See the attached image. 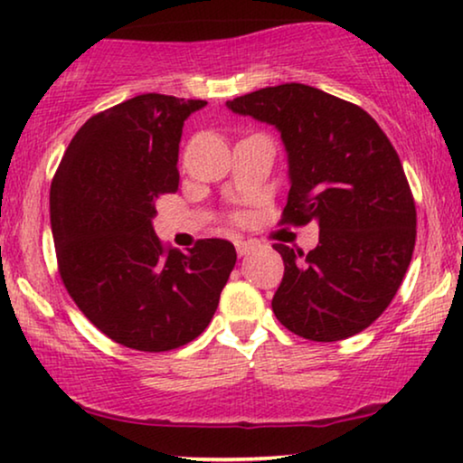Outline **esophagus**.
<instances>
[{
	"mask_svg": "<svg viewBox=\"0 0 463 463\" xmlns=\"http://www.w3.org/2000/svg\"><path fill=\"white\" fill-rule=\"evenodd\" d=\"M252 249H255V244L249 242V240H236V250H238L240 257L249 255V252H250Z\"/></svg>",
	"mask_w": 463,
	"mask_h": 463,
	"instance_id": "esophagus-1",
	"label": "esophagus"
}]
</instances>
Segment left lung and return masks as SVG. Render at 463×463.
<instances>
[{"instance_id":"8db88e82","label":"left lung","mask_w":463,"mask_h":463,"mask_svg":"<svg viewBox=\"0 0 463 463\" xmlns=\"http://www.w3.org/2000/svg\"><path fill=\"white\" fill-rule=\"evenodd\" d=\"M280 132L288 156L282 223L318 221L314 250L274 244L284 278L271 309L309 341L364 331L394 299L415 249V202L401 157L358 105L306 84L269 86L227 100Z\"/></svg>"}]
</instances>
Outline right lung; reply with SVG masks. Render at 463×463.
Masks as SVG:
<instances>
[{
	"instance_id": "obj_1",
	"label": "right lung",
	"mask_w": 463,
	"mask_h": 463,
	"mask_svg": "<svg viewBox=\"0 0 463 463\" xmlns=\"http://www.w3.org/2000/svg\"><path fill=\"white\" fill-rule=\"evenodd\" d=\"M206 100L138 94L92 116L50 185V225L67 293L107 337L168 352L204 333L236 265L219 238L164 249L156 202L179 187L183 124Z\"/></svg>"
}]
</instances>
